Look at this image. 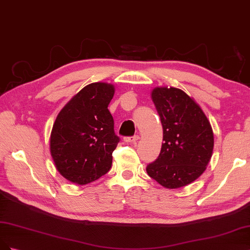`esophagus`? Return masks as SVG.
<instances>
[{
	"label": "esophagus",
	"mask_w": 250,
	"mask_h": 250,
	"mask_svg": "<svg viewBox=\"0 0 250 250\" xmlns=\"http://www.w3.org/2000/svg\"><path fill=\"white\" fill-rule=\"evenodd\" d=\"M139 139V136H133V137H125L124 138V141L126 142V143H136L137 141H138Z\"/></svg>",
	"instance_id": "obj_1"
}]
</instances>
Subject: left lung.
Segmentation results:
<instances>
[{"mask_svg": "<svg viewBox=\"0 0 250 250\" xmlns=\"http://www.w3.org/2000/svg\"><path fill=\"white\" fill-rule=\"evenodd\" d=\"M150 96L163 126V143L146 172L167 189L185 187L197 180L210 162L211 124L194 99L179 88L156 87Z\"/></svg>", "mask_w": 250, "mask_h": 250, "instance_id": "1", "label": "left lung"}]
</instances>
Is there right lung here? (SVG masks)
Segmentation results:
<instances>
[{
	"mask_svg": "<svg viewBox=\"0 0 250 250\" xmlns=\"http://www.w3.org/2000/svg\"><path fill=\"white\" fill-rule=\"evenodd\" d=\"M114 85L85 86L62 108L51 132L50 151L58 172L71 183L87 185L106 174L119 138L108 106Z\"/></svg>",
	"mask_w": 250,
	"mask_h": 250,
	"instance_id": "right-lung-1",
	"label": "right lung"
}]
</instances>
